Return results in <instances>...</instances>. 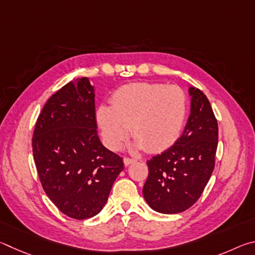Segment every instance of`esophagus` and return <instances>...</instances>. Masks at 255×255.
<instances>
[{
  "instance_id": "obj_1",
  "label": "esophagus",
  "mask_w": 255,
  "mask_h": 255,
  "mask_svg": "<svg viewBox=\"0 0 255 255\" xmlns=\"http://www.w3.org/2000/svg\"><path fill=\"white\" fill-rule=\"evenodd\" d=\"M123 162H124L125 166H128V164L135 162V160L134 159H131V158H124L123 159Z\"/></svg>"
}]
</instances>
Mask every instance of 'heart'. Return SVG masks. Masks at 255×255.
<instances>
[{"mask_svg": "<svg viewBox=\"0 0 255 255\" xmlns=\"http://www.w3.org/2000/svg\"><path fill=\"white\" fill-rule=\"evenodd\" d=\"M112 105H101L96 121L107 148L119 150L130 134L134 146L157 153L179 139L188 112L186 93L175 85L132 83L114 92Z\"/></svg>", "mask_w": 255, "mask_h": 255, "instance_id": "heart-1", "label": "heart"}]
</instances>
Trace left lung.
<instances>
[{
    "label": "left lung",
    "mask_w": 255,
    "mask_h": 255,
    "mask_svg": "<svg viewBox=\"0 0 255 255\" xmlns=\"http://www.w3.org/2000/svg\"><path fill=\"white\" fill-rule=\"evenodd\" d=\"M190 114L177 142L148 160L143 197L153 211L177 214L197 202L215 167L218 125L211 103L189 87Z\"/></svg>",
    "instance_id": "obj_1"
}]
</instances>
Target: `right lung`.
Returning a JSON list of instances; mask_svg holds the SVG:
<instances>
[{
	"instance_id": "1",
	"label": "right lung",
	"mask_w": 255,
	"mask_h": 255,
	"mask_svg": "<svg viewBox=\"0 0 255 255\" xmlns=\"http://www.w3.org/2000/svg\"><path fill=\"white\" fill-rule=\"evenodd\" d=\"M95 89L77 78L49 98L35 123L32 152L44 193L65 215L86 220L105 206L123 160L97 135Z\"/></svg>"
}]
</instances>
